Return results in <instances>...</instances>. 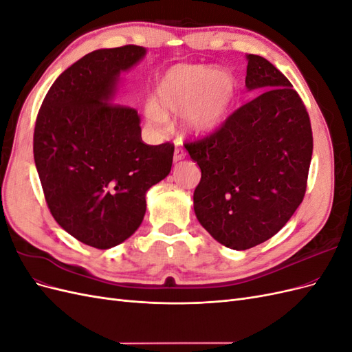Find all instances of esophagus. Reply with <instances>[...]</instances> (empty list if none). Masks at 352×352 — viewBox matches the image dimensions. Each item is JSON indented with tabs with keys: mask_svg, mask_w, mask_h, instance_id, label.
<instances>
[{
	"mask_svg": "<svg viewBox=\"0 0 352 352\" xmlns=\"http://www.w3.org/2000/svg\"><path fill=\"white\" fill-rule=\"evenodd\" d=\"M185 157H186V151L184 150V148L176 146L175 155H173V162H175V163H177V162H180V160H184Z\"/></svg>",
	"mask_w": 352,
	"mask_h": 352,
	"instance_id": "34e87169",
	"label": "esophagus"
}]
</instances>
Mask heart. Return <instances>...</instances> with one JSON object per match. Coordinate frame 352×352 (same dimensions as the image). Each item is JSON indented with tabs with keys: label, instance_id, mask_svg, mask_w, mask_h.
<instances>
[{
	"label": "heart",
	"instance_id": "b5f03b06",
	"mask_svg": "<svg viewBox=\"0 0 352 352\" xmlns=\"http://www.w3.org/2000/svg\"><path fill=\"white\" fill-rule=\"evenodd\" d=\"M235 82L225 72L207 66L184 65L170 69L160 80L154 102L146 105V117L157 129L166 116L184 113V127L198 136L221 126L235 98Z\"/></svg>",
	"mask_w": 352,
	"mask_h": 352
}]
</instances>
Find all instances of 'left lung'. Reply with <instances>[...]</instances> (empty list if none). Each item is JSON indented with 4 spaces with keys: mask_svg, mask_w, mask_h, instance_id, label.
Wrapping results in <instances>:
<instances>
[{
    "mask_svg": "<svg viewBox=\"0 0 352 352\" xmlns=\"http://www.w3.org/2000/svg\"><path fill=\"white\" fill-rule=\"evenodd\" d=\"M245 87L264 89L212 133L184 145L201 168L198 221L232 250L276 235L300 207L313 155L310 116L285 74L248 54Z\"/></svg>",
    "mask_w": 352,
    "mask_h": 352,
    "instance_id": "left-lung-1",
    "label": "left lung"
}]
</instances>
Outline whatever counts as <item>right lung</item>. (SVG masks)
I'll list each match as a JSON object with an SVG mask.
<instances>
[{"label": "right lung", "mask_w": 352, "mask_h": 352, "mask_svg": "<svg viewBox=\"0 0 352 352\" xmlns=\"http://www.w3.org/2000/svg\"><path fill=\"white\" fill-rule=\"evenodd\" d=\"M138 45L92 51L63 72L39 109L34 158L52 217L98 250L141 226L145 194L172 168L175 145H146L135 109L113 101L122 72L145 56Z\"/></svg>", "instance_id": "right-lung-1"}]
</instances>
